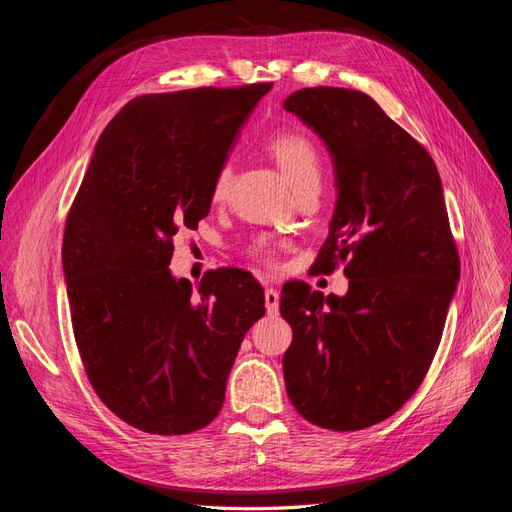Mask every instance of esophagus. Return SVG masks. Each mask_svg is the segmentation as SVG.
I'll list each match as a JSON object with an SVG mask.
<instances>
[{
    "instance_id": "esophagus-1",
    "label": "esophagus",
    "mask_w": 512,
    "mask_h": 512,
    "mask_svg": "<svg viewBox=\"0 0 512 512\" xmlns=\"http://www.w3.org/2000/svg\"><path fill=\"white\" fill-rule=\"evenodd\" d=\"M265 307L269 314H277V309H280V292L275 288L265 290Z\"/></svg>"
}]
</instances>
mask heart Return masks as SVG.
I'll list each match as a JSON object with an SVG mask.
<instances>
[{
	"label": "heart",
	"mask_w": 512,
	"mask_h": 512,
	"mask_svg": "<svg viewBox=\"0 0 512 512\" xmlns=\"http://www.w3.org/2000/svg\"><path fill=\"white\" fill-rule=\"evenodd\" d=\"M267 151L282 168V173L290 181L294 192H301L305 188H318L320 183V156L316 145L309 141L305 134L299 132H280L269 138ZM232 181V166L228 162L220 164L211 179V198L215 203L226 198ZM256 260L265 262L267 267L275 265V243L258 237L247 247Z\"/></svg>",
	"instance_id": "1"
}]
</instances>
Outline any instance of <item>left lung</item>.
I'll list each match as a JSON object with an SVG mask.
<instances>
[{
	"label": "left lung",
	"instance_id": "obj_1",
	"mask_svg": "<svg viewBox=\"0 0 512 512\" xmlns=\"http://www.w3.org/2000/svg\"><path fill=\"white\" fill-rule=\"evenodd\" d=\"M284 108L329 147L337 205L314 269L346 262V297L282 288L292 327L286 391L324 429L356 431L395 414L421 386L459 282L442 181L427 149L363 91L305 87Z\"/></svg>",
	"mask_w": 512,
	"mask_h": 512
}]
</instances>
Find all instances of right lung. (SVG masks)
<instances>
[{"label":"right lung","mask_w":512,"mask_h":512,"mask_svg":"<svg viewBox=\"0 0 512 512\" xmlns=\"http://www.w3.org/2000/svg\"><path fill=\"white\" fill-rule=\"evenodd\" d=\"M271 83L134 98L104 128L70 207L64 275L85 374L128 425L181 436L209 425L265 290L241 269L192 292L173 237L211 209V179Z\"/></svg>","instance_id":"1"}]
</instances>
